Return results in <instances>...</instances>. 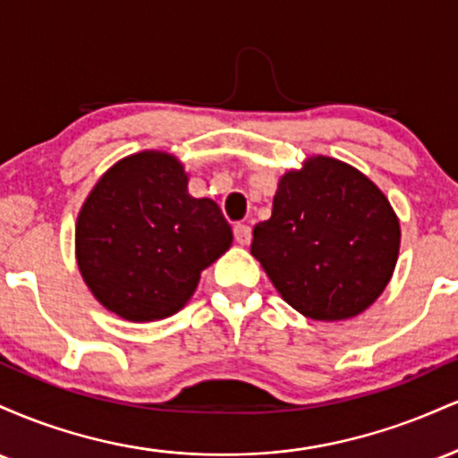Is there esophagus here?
Listing matches in <instances>:
<instances>
[{
  "label": "esophagus",
  "instance_id": "1",
  "mask_svg": "<svg viewBox=\"0 0 458 458\" xmlns=\"http://www.w3.org/2000/svg\"><path fill=\"white\" fill-rule=\"evenodd\" d=\"M234 239L239 245H250L251 241V228L247 224H236L234 225Z\"/></svg>",
  "mask_w": 458,
  "mask_h": 458
}]
</instances>
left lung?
Returning a JSON list of instances; mask_svg holds the SVG:
<instances>
[{
	"instance_id": "left-lung-1",
	"label": "left lung",
	"mask_w": 458,
	"mask_h": 458,
	"mask_svg": "<svg viewBox=\"0 0 458 458\" xmlns=\"http://www.w3.org/2000/svg\"><path fill=\"white\" fill-rule=\"evenodd\" d=\"M401 225L372 181L329 157L282 176L251 256L303 317L344 320L381 295L396 267Z\"/></svg>"
}]
</instances>
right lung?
I'll use <instances>...</instances> for the list:
<instances>
[{
	"mask_svg": "<svg viewBox=\"0 0 458 458\" xmlns=\"http://www.w3.org/2000/svg\"><path fill=\"white\" fill-rule=\"evenodd\" d=\"M230 243L233 228L217 204L189 196L181 163L155 150L105 172L75 230L88 288L109 312L135 323L178 312Z\"/></svg>",
	"mask_w": 458,
	"mask_h": 458,
	"instance_id": "add662e5",
	"label": "right lung"
}]
</instances>
